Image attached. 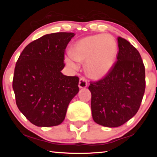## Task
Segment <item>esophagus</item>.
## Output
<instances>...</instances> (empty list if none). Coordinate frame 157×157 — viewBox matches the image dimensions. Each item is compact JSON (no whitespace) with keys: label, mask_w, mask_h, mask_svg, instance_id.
I'll return each mask as SVG.
<instances>
[{"label":"esophagus","mask_w":157,"mask_h":157,"mask_svg":"<svg viewBox=\"0 0 157 157\" xmlns=\"http://www.w3.org/2000/svg\"><path fill=\"white\" fill-rule=\"evenodd\" d=\"M79 89H84V88H86L87 86V81L86 79H85L84 78H81L79 79Z\"/></svg>","instance_id":"1"}]
</instances>
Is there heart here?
I'll return each mask as SVG.
<instances>
[{
    "label": "heart",
    "instance_id": "b5f03b06",
    "mask_svg": "<svg viewBox=\"0 0 157 157\" xmlns=\"http://www.w3.org/2000/svg\"><path fill=\"white\" fill-rule=\"evenodd\" d=\"M117 44L112 36L105 34L85 37L76 42L65 62L73 68L77 62H85V72L89 78L100 79L109 73L115 64Z\"/></svg>",
    "mask_w": 157,
    "mask_h": 157
}]
</instances>
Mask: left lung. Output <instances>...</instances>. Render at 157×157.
I'll return each instance as SVG.
<instances>
[{"mask_svg": "<svg viewBox=\"0 0 157 157\" xmlns=\"http://www.w3.org/2000/svg\"><path fill=\"white\" fill-rule=\"evenodd\" d=\"M117 62L104 79L91 82V112L98 124L116 127L135 116L145 89V66L139 51L122 37L118 38Z\"/></svg>", "mask_w": 157, "mask_h": 157, "instance_id": "1", "label": "left lung"}]
</instances>
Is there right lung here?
<instances>
[{"label":"right lung","instance_id":"1","mask_svg":"<svg viewBox=\"0 0 157 157\" xmlns=\"http://www.w3.org/2000/svg\"><path fill=\"white\" fill-rule=\"evenodd\" d=\"M75 34H46L31 42L16 63L13 90L18 109L38 127L59 125L64 120L68 106L79 92V78L61 72L63 55Z\"/></svg>","mask_w":157,"mask_h":157}]
</instances>
